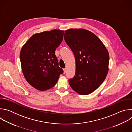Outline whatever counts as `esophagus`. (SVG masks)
Instances as JSON below:
<instances>
[{"instance_id":"34e87169","label":"esophagus","mask_w":132,"mask_h":132,"mask_svg":"<svg viewBox=\"0 0 132 132\" xmlns=\"http://www.w3.org/2000/svg\"><path fill=\"white\" fill-rule=\"evenodd\" d=\"M63 70H64V73H65L66 71V68H64Z\"/></svg>"}]
</instances>
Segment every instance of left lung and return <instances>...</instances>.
I'll use <instances>...</instances> for the list:
<instances>
[{"label": "left lung", "mask_w": 132, "mask_h": 132, "mask_svg": "<svg viewBox=\"0 0 132 132\" xmlns=\"http://www.w3.org/2000/svg\"><path fill=\"white\" fill-rule=\"evenodd\" d=\"M64 39L76 61L75 76L69 79L71 88L81 95L95 91L108 72L109 52L98 37L82 29L65 31Z\"/></svg>", "instance_id": "obj_1"}]
</instances>
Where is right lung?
Listing matches in <instances>:
<instances>
[{
    "label": "right lung",
    "instance_id": "add662e5",
    "mask_svg": "<svg viewBox=\"0 0 132 132\" xmlns=\"http://www.w3.org/2000/svg\"><path fill=\"white\" fill-rule=\"evenodd\" d=\"M64 33V31L53 30L35 34L21 48L20 59L24 76L37 90L44 91L54 87L64 72L55 54Z\"/></svg>",
    "mask_w": 132,
    "mask_h": 132
}]
</instances>
